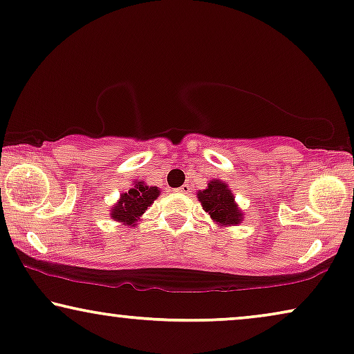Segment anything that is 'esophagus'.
I'll return each instance as SVG.
<instances>
[{
	"label": "esophagus",
	"mask_w": 354,
	"mask_h": 354,
	"mask_svg": "<svg viewBox=\"0 0 354 354\" xmlns=\"http://www.w3.org/2000/svg\"><path fill=\"white\" fill-rule=\"evenodd\" d=\"M176 192H181V194H189V192H191V186H189V184H183V186L179 187Z\"/></svg>",
	"instance_id": "34e87169"
}]
</instances>
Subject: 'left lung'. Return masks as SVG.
Instances as JSON below:
<instances>
[{
  "mask_svg": "<svg viewBox=\"0 0 354 354\" xmlns=\"http://www.w3.org/2000/svg\"><path fill=\"white\" fill-rule=\"evenodd\" d=\"M198 202L202 203L203 210L216 221V225L232 226L242 221V213L237 210V205L234 203L232 192L229 191L226 183L213 181L208 183V189L197 194Z\"/></svg>",
  "mask_w": 354,
  "mask_h": 354,
  "instance_id": "8db88e82",
  "label": "left lung"
}]
</instances>
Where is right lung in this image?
<instances>
[{
  "label": "right lung",
  "mask_w": 354,
  "mask_h": 354,
  "mask_svg": "<svg viewBox=\"0 0 354 354\" xmlns=\"http://www.w3.org/2000/svg\"><path fill=\"white\" fill-rule=\"evenodd\" d=\"M158 194H160V191L157 187L144 186V183L139 181L128 192L122 194L120 202L112 208L111 215L113 220L120 221L123 225L125 223L127 225H134L144 210H147V207L158 197Z\"/></svg>",
  "instance_id": "right-lung-1"
}]
</instances>
